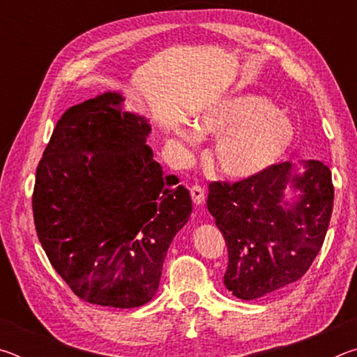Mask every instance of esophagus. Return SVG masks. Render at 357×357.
Wrapping results in <instances>:
<instances>
[{"mask_svg":"<svg viewBox=\"0 0 357 357\" xmlns=\"http://www.w3.org/2000/svg\"><path fill=\"white\" fill-rule=\"evenodd\" d=\"M190 195H192L193 203H195L197 206H200V204L204 203V190L202 189L200 185H192L190 187Z\"/></svg>","mask_w":357,"mask_h":357,"instance_id":"1","label":"esophagus"}]
</instances>
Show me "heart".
Masks as SVG:
<instances>
[{"label":"heart","mask_w":357,"mask_h":357,"mask_svg":"<svg viewBox=\"0 0 357 357\" xmlns=\"http://www.w3.org/2000/svg\"><path fill=\"white\" fill-rule=\"evenodd\" d=\"M181 143L197 146L200 137L217 138L211 160L231 179H250L280 164L291 151L296 129L275 102L266 96H227L203 110L195 129H179Z\"/></svg>","instance_id":"1"}]
</instances>
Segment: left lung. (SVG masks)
Here are the masks:
<instances>
[{"mask_svg":"<svg viewBox=\"0 0 357 357\" xmlns=\"http://www.w3.org/2000/svg\"><path fill=\"white\" fill-rule=\"evenodd\" d=\"M282 162L233 185L211 183L208 209L225 238L228 268L223 283L252 301L299 280L321 249L328 231L334 185L319 160ZM289 188L295 195L286 200Z\"/></svg>","mask_w":357,"mask_h":357,"instance_id":"obj_1","label":"left lung"}]
</instances>
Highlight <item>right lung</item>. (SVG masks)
I'll return each mask as SVG.
<instances>
[{"mask_svg":"<svg viewBox=\"0 0 357 357\" xmlns=\"http://www.w3.org/2000/svg\"><path fill=\"white\" fill-rule=\"evenodd\" d=\"M123 104L107 91L64 112L36 172L33 213L48 259L78 298L134 309L154 298L192 200L154 160L148 119Z\"/></svg>","mask_w":357,"mask_h":357,"instance_id":"1","label":"right lung"}]
</instances>
